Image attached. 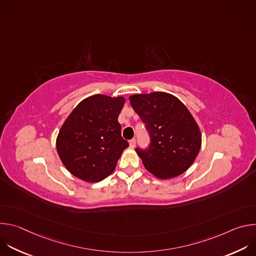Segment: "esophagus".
Instances as JSON below:
<instances>
[{"mask_svg":"<svg viewBox=\"0 0 256 256\" xmlns=\"http://www.w3.org/2000/svg\"><path fill=\"white\" fill-rule=\"evenodd\" d=\"M136 138L130 140V148H134V147H136Z\"/></svg>","mask_w":256,"mask_h":256,"instance_id":"1","label":"esophagus"}]
</instances>
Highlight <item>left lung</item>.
<instances>
[{"label": "left lung", "instance_id": "obj_1", "mask_svg": "<svg viewBox=\"0 0 256 256\" xmlns=\"http://www.w3.org/2000/svg\"><path fill=\"white\" fill-rule=\"evenodd\" d=\"M130 101L150 132L149 149H136L144 168L164 180L186 172L202 147L200 126L188 107L174 95L159 91L132 95Z\"/></svg>", "mask_w": 256, "mask_h": 256}]
</instances>
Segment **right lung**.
<instances>
[{
  "label": "right lung",
  "mask_w": 256,
  "mask_h": 256,
  "mask_svg": "<svg viewBox=\"0 0 256 256\" xmlns=\"http://www.w3.org/2000/svg\"><path fill=\"white\" fill-rule=\"evenodd\" d=\"M124 101V96L95 94L72 109L56 140L58 155L70 174L93 184L114 171L128 147L118 120Z\"/></svg>",
  "instance_id": "right-lung-1"
}]
</instances>
